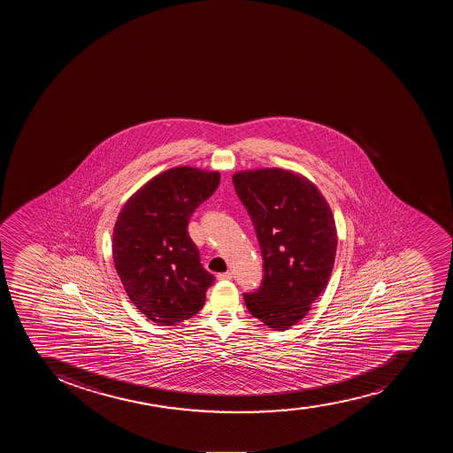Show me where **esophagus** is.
I'll return each mask as SVG.
<instances>
[{"label":"esophagus","mask_w":453,"mask_h":453,"mask_svg":"<svg viewBox=\"0 0 453 453\" xmlns=\"http://www.w3.org/2000/svg\"><path fill=\"white\" fill-rule=\"evenodd\" d=\"M232 278H234V274L230 273V272H226V273H219V276H217L219 280H232Z\"/></svg>","instance_id":"1"}]
</instances>
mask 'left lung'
Returning a JSON list of instances; mask_svg holds the SVG:
<instances>
[{
  "label": "left lung",
  "instance_id": "8db88e82",
  "mask_svg": "<svg viewBox=\"0 0 453 453\" xmlns=\"http://www.w3.org/2000/svg\"><path fill=\"white\" fill-rule=\"evenodd\" d=\"M232 180L265 263L261 287L243 300L265 326L287 331L309 313L331 276L338 243L331 206L313 181L291 170L238 171Z\"/></svg>",
  "mask_w": 453,
  "mask_h": 453
}]
</instances>
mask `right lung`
<instances>
[{"label":"right lung","instance_id":"1","mask_svg":"<svg viewBox=\"0 0 453 453\" xmlns=\"http://www.w3.org/2000/svg\"><path fill=\"white\" fill-rule=\"evenodd\" d=\"M219 184V171L175 166L149 180L118 214L115 269L133 304L157 325L174 326L205 304L215 279L202 267L188 226Z\"/></svg>","mask_w":453,"mask_h":453}]
</instances>
